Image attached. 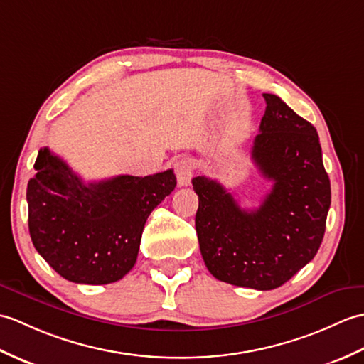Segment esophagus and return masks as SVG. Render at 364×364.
<instances>
[{"instance_id":"34e87169","label":"esophagus","mask_w":364,"mask_h":364,"mask_svg":"<svg viewBox=\"0 0 364 364\" xmlns=\"http://www.w3.org/2000/svg\"><path fill=\"white\" fill-rule=\"evenodd\" d=\"M174 173H176L179 187H187V185H190L193 179V166L190 164V160L187 159L177 160L174 164Z\"/></svg>"}]
</instances>
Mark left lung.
Returning a JSON list of instances; mask_svg holds the SVG:
<instances>
[{
    "mask_svg": "<svg viewBox=\"0 0 364 364\" xmlns=\"http://www.w3.org/2000/svg\"><path fill=\"white\" fill-rule=\"evenodd\" d=\"M266 110L252 160L272 181L257 210H245L220 182L198 176L196 233L213 277L230 285L274 289L313 260L330 208V181L316 129L279 96L263 93Z\"/></svg>",
    "mask_w": 364,
    "mask_h": 364,
    "instance_id": "8db88e82",
    "label": "left lung"
}]
</instances>
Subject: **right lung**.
Returning a JSON list of instances; mask_svg holds the SVG:
<instances>
[{
  "label": "right lung",
  "instance_id": "add662e5",
  "mask_svg": "<svg viewBox=\"0 0 364 364\" xmlns=\"http://www.w3.org/2000/svg\"><path fill=\"white\" fill-rule=\"evenodd\" d=\"M34 169L26 190L32 245L63 279L85 285L112 284L134 268L144 223L176 187L173 169L85 183L48 148Z\"/></svg>",
  "mask_w": 364,
  "mask_h": 364
}]
</instances>
